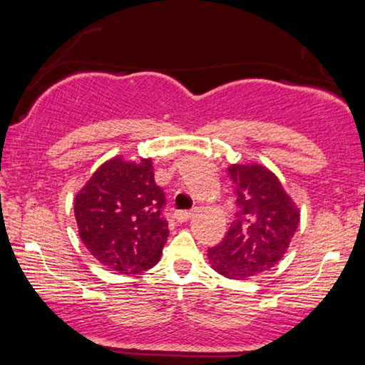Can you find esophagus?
Segmentation results:
<instances>
[{
    "instance_id": "obj_1",
    "label": "esophagus",
    "mask_w": 365,
    "mask_h": 365,
    "mask_svg": "<svg viewBox=\"0 0 365 365\" xmlns=\"http://www.w3.org/2000/svg\"><path fill=\"white\" fill-rule=\"evenodd\" d=\"M195 215V211H175L174 212V219L177 222H187Z\"/></svg>"
}]
</instances>
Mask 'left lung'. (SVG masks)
<instances>
[{
  "label": "left lung",
  "mask_w": 365,
  "mask_h": 365,
  "mask_svg": "<svg viewBox=\"0 0 365 365\" xmlns=\"http://www.w3.org/2000/svg\"><path fill=\"white\" fill-rule=\"evenodd\" d=\"M235 220L217 246L209 248L212 269L228 279H248L269 270L285 255L299 211L270 170L259 164H233Z\"/></svg>",
  "instance_id": "obj_1"
}]
</instances>
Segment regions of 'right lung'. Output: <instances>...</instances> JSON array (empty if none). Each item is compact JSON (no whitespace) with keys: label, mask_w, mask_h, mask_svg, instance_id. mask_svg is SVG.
Returning a JSON list of instances; mask_svg holds the SVG:
<instances>
[{"label":"right lung","mask_w":365,"mask_h":365,"mask_svg":"<svg viewBox=\"0 0 365 365\" xmlns=\"http://www.w3.org/2000/svg\"><path fill=\"white\" fill-rule=\"evenodd\" d=\"M164 206L151 159L114 158L78 191L73 212L80 238L98 261L120 274H138L158 264L168 240Z\"/></svg>","instance_id":"right-lung-1"}]
</instances>
